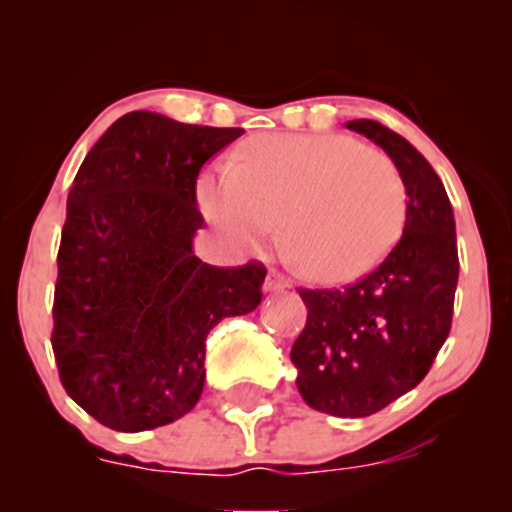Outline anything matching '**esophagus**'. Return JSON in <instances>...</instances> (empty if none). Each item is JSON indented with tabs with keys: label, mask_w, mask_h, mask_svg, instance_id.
I'll use <instances>...</instances> for the list:
<instances>
[{
	"label": "esophagus",
	"mask_w": 512,
	"mask_h": 512,
	"mask_svg": "<svg viewBox=\"0 0 512 512\" xmlns=\"http://www.w3.org/2000/svg\"><path fill=\"white\" fill-rule=\"evenodd\" d=\"M286 279L279 272H269L267 279H264V293H276V291H284L286 289Z\"/></svg>",
	"instance_id": "esophagus-1"
}]
</instances>
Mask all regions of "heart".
I'll list each match as a JSON object with an SVG mask.
<instances>
[{
  "label": "heart",
  "instance_id": "b5f03b06",
  "mask_svg": "<svg viewBox=\"0 0 512 512\" xmlns=\"http://www.w3.org/2000/svg\"><path fill=\"white\" fill-rule=\"evenodd\" d=\"M199 207L240 248L274 236L310 279L344 284L378 267L407 219V187L383 151L346 134H264L199 180Z\"/></svg>",
  "mask_w": 512,
  "mask_h": 512
}]
</instances>
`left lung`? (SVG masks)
<instances>
[{"instance_id":"1","label":"left lung","mask_w":512,"mask_h":512,"mask_svg":"<svg viewBox=\"0 0 512 512\" xmlns=\"http://www.w3.org/2000/svg\"><path fill=\"white\" fill-rule=\"evenodd\" d=\"M346 127L395 161L407 187V219L399 243L361 281L298 291L308 320L291 361L308 407L361 419L426 378L450 334L460 260L452 204L431 163L380 122Z\"/></svg>"}]
</instances>
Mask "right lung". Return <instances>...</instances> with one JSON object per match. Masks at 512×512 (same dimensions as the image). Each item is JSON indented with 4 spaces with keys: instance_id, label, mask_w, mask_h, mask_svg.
<instances>
[{
    "instance_id": "1",
    "label": "right lung",
    "mask_w": 512,
    "mask_h": 512,
    "mask_svg": "<svg viewBox=\"0 0 512 512\" xmlns=\"http://www.w3.org/2000/svg\"><path fill=\"white\" fill-rule=\"evenodd\" d=\"M240 127L122 115L88 151L57 252L52 351L67 395L103 426L151 431L204 390L207 334L262 301L260 262L223 269L192 250L197 175Z\"/></svg>"
}]
</instances>
